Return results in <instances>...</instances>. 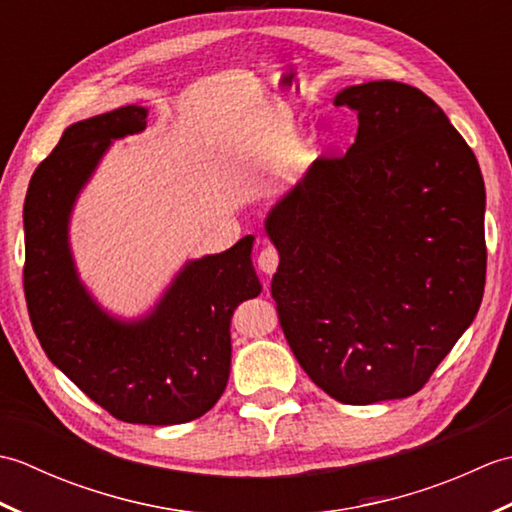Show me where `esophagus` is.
<instances>
[{
  "label": "esophagus",
  "instance_id": "obj_1",
  "mask_svg": "<svg viewBox=\"0 0 512 512\" xmlns=\"http://www.w3.org/2000/svg\"><path fill=\"white\" fill-rule=\"evenodd\" d=\"M257 266H259V270H262V273L273 275L275 270H277V266H279V253H277V250L273 246H266L262 253H259V257H257ZM266 288H268V284H266Z\"/></svg>",
  "mask_w": 512,
  "mask_h": 512
}]
</instances>
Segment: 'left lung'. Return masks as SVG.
<instances>
[{
    "label": "left lung",
    "mask_w": 512,
    "mask_h": 512,
    "mask_svg": "<svg viewBox=\"0 0 512 512\" xmlns=\"http://www.w3.org/2000/svg\"><path fill=\"white\" fill-rule=\"evenodd\" d=\"M334 105L356 112V140L268 213L270 292L312 383L372 405L420 391L480 310L486 191L471 147L418 88L369 81Z\"/></svg>",
    "instance_id": "8db88e82"
}]
</instances>
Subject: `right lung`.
Masks as SVG:
<instances>
[{
  "label": "right lung",
  "mask_w": 512,
  "mask_h": 512,
  "mask_svg": "<svg viewBox=\"0 0 512 512\" xmlns=\"http://www.w3.org/2000/svg\"><path fill=\"white\" fill-rule=\"evenodd\" d=\"M138 105L65 129L30 178L24 204V292L37 339L50 361L114 418L182 424L204 416L231 372V317L257 297L246 235L220 255L184 264L158 306L138 321L107 314L81 284L68 244L76 195L112 140L143 132Z\"/></svg>",
  "instance_id": "add662e5"
}]
</instances>
